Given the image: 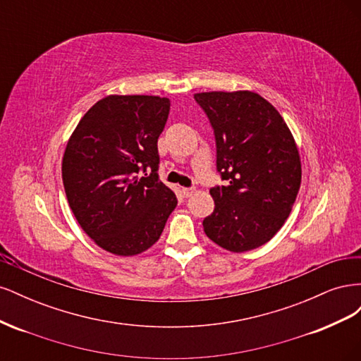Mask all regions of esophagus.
Returning <instances> with one entry per match:
<instances>
[{"mask_svg": "<svg viewBox=\"0 0 361 361\" xmlns=\"http://www.w3.org/2000/svg\"><path fill=\"white\" fill-rule=\"evenodd\" d=\"M192 192H194V188H182V194L185 197H190V195H192Z\"/></svg>", "mask_w": 361, "mask_h": 361, "instance_id": "34e87169", "label": "esophagus"}]
</instances>
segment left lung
<instances>
[{
	"label": "left lung",
	"instance_id": "8db88e82",
	"mask_svg": "<svg viewBox=\"0 0 361 361\" xmlns=\"http://www.w3.org/2000/svg\"><path fill=\"white\" fill-rule=\"evenodd\" d=\"M212 125L221 187L203 220L206 236L233 253L267 244L289 216L301 185L298 147L280 113L248 90L195 93Z\"/></svg>",
	"mask_w": 361,
	"mask_h": 361
}]
</instances>
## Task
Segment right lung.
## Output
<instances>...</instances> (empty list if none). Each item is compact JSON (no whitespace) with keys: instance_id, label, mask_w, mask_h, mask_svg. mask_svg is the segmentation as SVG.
<instances>
[{"instance_id":"1","label":"right lung","mask_w":361,"mask_h":361,"mask_svg":"<svg viewBox=\"0 0 361 361\" xmlns=\"http://www.w3.org/2000/svg\"><path fill=\"white\" fill-rule=\"evenodd\" d=\"M169 113L167 97L110 94L68 141L61 176L69 206L82 231L113 255L150 248L178 204L158 178V138Z\"/></svg>"}]
</instances>
